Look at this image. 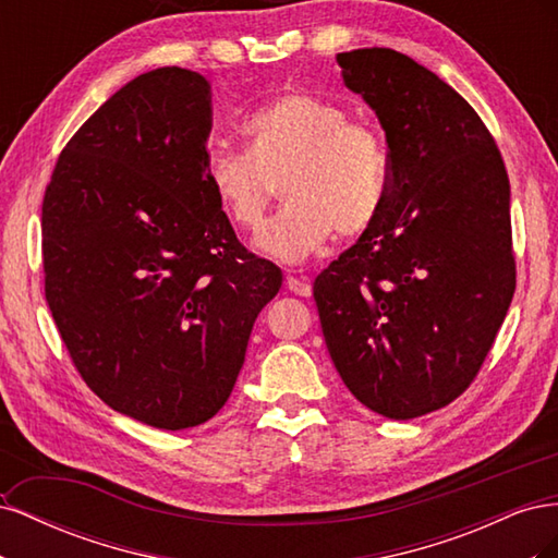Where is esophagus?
<instances>
[{"mask_svg": "<svg viewBox=\"0 0 558 558\" xmlns=\"http://www.w3.org/2000/svg\"><path fill=\"white\" fill-rule=\"evenodd\" d=\"M286 286H289V291H293L295 295H302V298H310L312 295V281H310V277L300 275V272H291L289 277H286Z\"/></svg>", "mask_w": 558, "mask_h": 558, "instance_id": "obj_1", "label": "esophagus"}]
</instances>
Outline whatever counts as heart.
Listing matches in <instances>:
<instances>
[{"mask_svg":"<svg viewBox=\"0 0 558 558\" xmlns=\"http://www.w3.org/2000/svg\"><path fill=\"white\" fill-rule=\"evenodd\" d=\"M246 150L211 148L205 170L218 207L242 230L263 221L272 183L286 207L269 218L256 246L300 263L337 230L356 238L377 221L386 197L388 156L381 134L365 121L305 93L281 95L242 121Z\"/></svg>","mask_w":558,"mask_h":558,"instance_id":"obj_1","label":"heart"}]
</instances>
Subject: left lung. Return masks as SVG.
Masks as SVG:
<instances>
[{
	"instance_id": "left-lung-1",
	"label": "left lung",
	"mask_w": 558,
	"mask_h": 558,
	"mask_svg": "<svg viewBox=\"0 0 558 558\" xmlns=\"http://www.w3.org/2000/svg\"><path fill=\"white\" fill-rule=\"evenodd\" d=\"M379 118L377 221L314 281L335 369L373 412L408 421L459 398L514 295L510 181L477 111L391 48L337 53Z\"/></svg>"
}]
</instances>
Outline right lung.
Instances as JSON below:
<instances>
[{"label":"right lung","mask_w":558,"mask_h":558,"mask_svg":"<svg viewBox=\"0 0 558 558\" xmlns=\"http://www.w3.org/2000/svg\"><path fill=\"white\" fill-rule=\"evenodd\" d=\"M209 81L140 74L60 154L41 207L46 302L111 410L162 430L228 402L281 269L248 253L207 181Z\"/></svg>","instance_id":"add662e5"}]
</instances>
